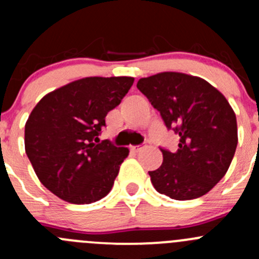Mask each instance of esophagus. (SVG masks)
Segmentation results:
<instances>
[{
	"label": "esophagus",
	"mask_w": 259,
	"mask_h": 259,
	"mask_svg": "<svg viewBox=\"0 0 259 259\" xmlns=\"http://www.w3.org/2000/svg\"><path fill=\"white\" fill-rule=\"evenodd\" d=\"M144 148L145 145H135V146H132V150L134 151V153H139V151H142Z\"/></svg>",
	"instance_id": "obj_1"
}]
</instances>
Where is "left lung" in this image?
Listing matches in <instances>:
<instances>
[{"mask_svg":"<svg viewBox=\"0 0 259 259\" xmlns=\"http://www.w3.org/2000/svg\"><path fill=\"white\" fill-rule=\"evenodd\" d=\"M137 88L179 135L176 153L160 149V168L149 171L154 188L176 200L207 194L228 170L238 143L237 119L223 94L183 72H159Z\"/></svg>","mask_w":259,"mask_h":259,"instance_id":"obj_1","label":"left lung"}]
</instances>
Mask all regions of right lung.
<instances>
[{"instance_id":"right-lung-1","label":"right lung","mask_w":259,"mask_h":259,"mask_svg":"<svg viewBox=\"0 0 259 259\" xmlns=\"http://www.w3.org/2000/svg\"><path fill=\"white\" fill-rule=\"evenodd\" d=\"M134 77L91 76L44 96L25 125V150L38 180L72 204L109 194L129 149L100 142L106 114L121 103Z\"/></svg>"}]
</instances>
